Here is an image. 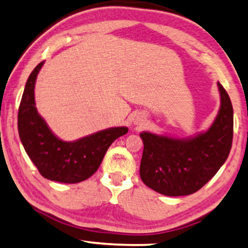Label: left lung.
I'll list each match as a JSON object with an SVG mask.
<instances>
[{
	"label": "left lung",
	"instance_id": "8db88e82",
	"mask_svg": "<svg viewBox=\"0 0 248 248\" xmlns=\"http://www.w3.org/2000/svg\"><path fill=\"white\" fill-rule=\"evenodd\" d=\"M221 108L211 128L186 140L143 131L140 175L146 186L169 197L187 196L205 186L227 160L232 145L233 109L218 82Z\"/></svg>",
	"mask_w": 248,
	"mask_h": 248
}]
</instances>
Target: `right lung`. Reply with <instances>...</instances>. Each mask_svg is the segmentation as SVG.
Returning a JSON list of instances; mask_svg holds the SVG:
<instances>
[{
  "label": "right lung",
  "instance_id": "right-lung-1",
  "mask_svg": "<svg viewBox=\"0 0 248 248\" xmlns=\"http://www.w3.org/2000/svg\"><path fill=\"white\" fill-rule=\"evenodd\" d=\"M41 62L28 77L18 111V131L25 151L39 173L50 181L79 183L96 173L106 151L127 127H115L89 135L75 142L56 137L40 117L34 101V87Z\"/></svg>",
  "mask_w": 248,
  "mask_h": 248
}]
</instances>
